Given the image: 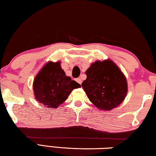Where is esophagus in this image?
<instances>
[{"instance_id":"1","label":"esophagus","mask_w":156,"mask_h":156,"mask_svg":"<svg viewBox=\"0 0 156 156\" xmlns=\"http://www.w3.org/2000/svg\"><path fill=\"white\" fill-rule=\"evenodd\" d=\"M76 82H77L78 83H79L80 84H82V80H81V78H76Z\"/></svg>"}]
</instances>
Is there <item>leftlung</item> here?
<instances>
[{
  "label": "left lung",
  "instance_id": "1",
  "mask_svg": "<svg viewBox=\"0 0 156 156\" xmlns=\"http://www.w3.org/2000/svg\"><path fill=\"white\" fill-rule=\"evenodd\" d=\"M85 73L87 79L82 87L89 100L99 109L112 110L125 100L126 79L112 60H98Z\"/></svg>",
  "mask_w": 156,
  "mask_h": 156
}]
</instances>
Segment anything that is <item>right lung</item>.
Here are the masks:
<instances>
[{"mask_svg":"<svg viewBox=\"0 0 156 156\" xmlns=\"http://www.w3.org/2000/svg\"><path fill=\"white\" fill-rule=\"evenodd\" d=\"M80 84L65 75L60 62H48L34 78L35 98L45 107L57 108L62 104L74 89Z\"/></svg>","mask_w":156,"mask_h":156,"instance_id":"obj_1","label":"right lung"}]
</instances>
